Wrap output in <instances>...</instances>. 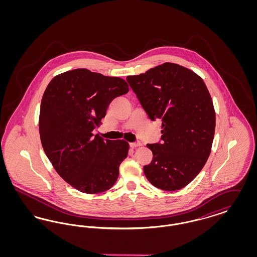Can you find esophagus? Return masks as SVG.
<instances>
[{
	"mask_svg": "<svg viewBox=\"0 0 257 257\" xmlns=\"http://www.w3.org/2000/svg\"><path fill=\"white\" fill-rule=\"evenodd\" d=\"M130 146L132 148H136V147H142V143L141 142H136V143H132L130 144Z\"/></svg>",
	"mask_w": 257,
	"mask_h": 257,
	"instance_id": "obj_1",
	"label": "esophagus"
}]
</instances>
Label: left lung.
Listing matches in <instances>:
<instances>
[{"label":"left lung","mask_w":257,"mask_h":257,"mask_svg":"<svg viewBox=\"0 0 257 257\" xmlns=\"http://www.w3.org/2000/svg\"><path fill=\"white\" fill-rule=\"evenodd\" d=\"M151 120L162 121V144L147 145L153 160L147 180L164 191L193 181L211 153L216 112L202 78L182 65L165 62L126 78Z\"/></svg>","instance_id":"1"}]
</instances>
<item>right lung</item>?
Here are the masks:
<instances>
[{"mask_svg": "<svg viewBox=\"0 0 257 257\" xmlns=\"http://www.w3.org/2000/svg\"><path fill=\"white\" fill-rule=\"evenodd\" d=\"M129 91L125 80L86 68L55 76L41 99L38 129L42 147L61 178L95 195L110 189L128 155L124 140H103L92 131L112 99Z\"/></svg>", "mask_w": 257, "mask_h": 257, "instance_id": "add662e5", "label": "right lung"}]
</instances>
